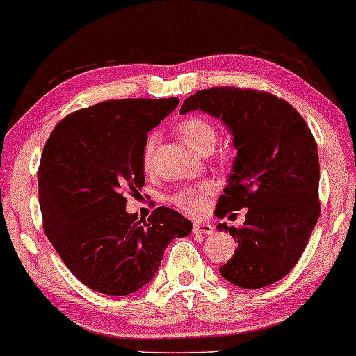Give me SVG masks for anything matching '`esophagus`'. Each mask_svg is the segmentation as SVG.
<instances>
[{
	"mask_svg": "<svg viewBox=\"0 0 356 356\" xmlns=\"http://www.w3.org/2000/svg\"><path fill=\"white\" fill-rule=\"evenodd\" d=\"M193 232L194 233H202V235H211L213 232V228L211 223H206V222H194L193 223Z\"/></svg>",
	"mask_w": 356,
	"mask_h": 356,
	"instance_id": "obj_1",
	"label": "esophagus"
}]
</instances>
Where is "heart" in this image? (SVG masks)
Wrapping results in <instances>:
<instances>
[{
	"mask_svg": "<svg viewBox=\"0 0 356 356\" xmlns=\"http://www.w3.org/2000/svg\"><path fill=\"white\" fill-rule=\"evenodd\" d=\"M177 133L186 143L188 147H191L197 154H204L207 150L211 152L217 143L216 126L206 118H199V116H189V118L183 120L177 126ZM155 147H157V134H150L143 150V163L145 168H149L154 162ZM212 189L213 186L211 183H204L197 188L181 189L175 194L172 201L175 206H178L184 212L197 213L202 209L204 199L212 193Z\"/></svg>",
	"mask_w": 356,
	"mask_h": 356,
	"instance_id": "1",
	"label": "heart"
}]
</instances>
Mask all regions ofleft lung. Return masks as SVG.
Segmentation results:
<instances>
[{
	"label": "left lung",
	"mask_w": 356,
	"mask_h": 356,
	"mask_svg": "<svg viewBox=\"0 0 356 356\" xmlns=\"http://www.w3.org/2000/svg\"><path fill=\"white\" fill-rule=\"evenodd\" d=\"M193 110L223 121L236 149L217 217L248 209L241 227L217 225L238 241L220 275L241 289L272 285L298 262L321 213L319 157L311 129L289 102L240 87L197 90L179 113Z\"/></svg>",
	"instance_id": "8db88e82"
}]
</instances>
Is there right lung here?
<instances>
[{
  "mask_svg": "<svg viewBox=\"0 0 356 356\" xmlns=\"http://www.w3.org/2000/svg\"><path fill=\"white\" fill-rule=\"evenodd\" d=\"M172 99L106 100L56 124L38 167L43 230L67 269L104 295H129L157 274L175 238L193 223L170 207L147 220L126 212L144 186L149 131L177 108Z\"/></svg>",
  "mask_w": 356,
  "mask_h": 356,
  "instance_id": "obj_1",
  "label": "right lung"
}]
</instances>
